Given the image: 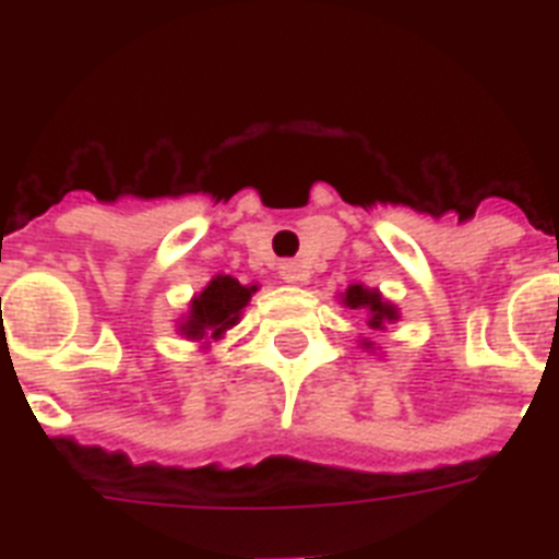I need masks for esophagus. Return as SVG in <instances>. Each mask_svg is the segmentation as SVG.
<instances>
[{
  "instance_id": "obj_1",
  "label": "esophagus",
  "mask_w": 559,
  "mask_h": 559,
  "mask_svg": "<svg viewBox=\"0 0 559 559\" xmlns=\"http://www.w3.org/2000/svg\"><path fill=\"white\" fill-rule=\"evenodd\" d=\"M278 275L287 281V284H298V281L307 278V270H304V264H298V261H281Z\"/></svg>"
}]
</instances>
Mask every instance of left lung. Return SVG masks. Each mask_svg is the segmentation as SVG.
Here are the masks:
<instances>
[{"mask_svg":"<svg viewBox=\"0 0 559 559\" xmlns=\"http://www.w3.org/2000/svg\"><path fill=\"white\" fill-rule=\"evenodd\" d=\"M344 304H347L350 310L370 312V319H367V326H370V330H384L388 321L399 319L393 304L382 301V295L376 293V289H365L361 284H353V287L344 293Z\"/></svg>","mask_w":559,"mask_h":559,"instance_id":"1","label":"left lung"}]
</instances>
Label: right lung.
<instances>
[{
	"instance_id": "1",
	"label": "right lung",
	"mask_w": 559,
	"mask_h": 559,
	"mask_svg": "<svg viewBox=\"0 0 559 559\" xmlns=\"http://www.w3.org/2000/svg\"><path fill=\"white\" fill-rule=\"evenodd\" d=\"M252 293H255V287H243L229 275H217L194 298L192 312H189V319L180 330L189 338H221L240 319V310L247 307Z\"/></svg>"
}]
</instances>
